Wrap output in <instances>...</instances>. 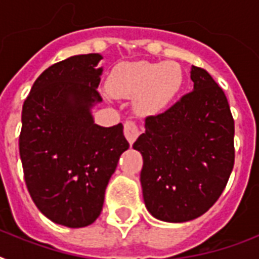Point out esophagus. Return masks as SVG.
<instances>
[{"mask_svg":"<svg viewBox=\"0 0 259 259\" xmlns=\"http://www.w3.org/2000/svg\"><path fill=\"white\" fill-rule=\"evenodd\" d=\"M123 133H125V137L127 138V141L130 144H133L137 137L140 136V129H138V126L136 125V122L133 121H126L125 126H123Z\"/></svg>","mask_w":259,"mask_h":259,"instance_id":"1","label":"esophagus"}]
</instances>
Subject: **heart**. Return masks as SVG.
I'll use <instances>...</instances> for the list:
<instances>
[{
  "label": "heart",
  "mask_w": 259,
  "mask_h": 259,
  "mask_svg": "<svg viewBox=\"0 0 259 259\" xmlns=\"http://www.w3.org/2000/svg\"><path fill=\"white\" fill-rule=\"evenodd\" d=\"M183 84V74L176 63L134 62L118 66L107 80L114 97L136 98L138 113L154 114L162 110Z\"/></svg>",
  "instance_id": "obj_1"
}]
</instances>
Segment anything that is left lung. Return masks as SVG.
<instances>
[{
    "instance_id": "8db88e82",
    "label": "left lung",
    "mask_w": 259,
    "mask_h": 259,
    "mask_svg": "<svg viewBox=\"0 0 259 259\" xmlns=\"http://www.w3.org/2000/svg\"><path fill=\"white\" fill-rule=\"evenodd\" d=\"M193 91L145 119L133 148L142 154L141 185L156 219L181 223L207 212L223 192L235 158L234 119L225 93L192 66Z\"/></svg>"
}]
</instances>
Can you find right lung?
Returning a JSON list of instances; mask_svg holds the SVG:
<instances>
[{"instance_id": "1", "label": "right lung", "mask_w": 259, "mask_h": 259, "mask_svg": "<svg viewBox=\"0 0 259 259\" xmlns=\"http://www.w3.org/2000/svg\"><path fill=\"white\" fill-rule=\"evenodd\" d=\"M101 59L76 55L48 67L22 106L18 144L26 188L42 215L71 229L97 221L119 156L129 149L122 123L94 122Z\"/></svg>"}]
</instances>
